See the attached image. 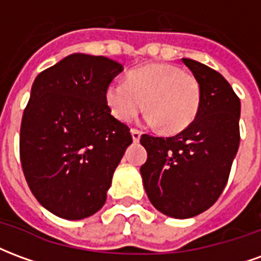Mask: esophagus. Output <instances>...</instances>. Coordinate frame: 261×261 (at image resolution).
<instances>
[{
	"label": "esophagus",
	"instance_id": "esophagus-1",
	"mask_svg": "<svg viewBox=\"0 0 261 261\" xmlns=\"http://www.w3.org/2000/svg\"><path fill=\"white\" fill-rule=\"evenodd\" d=\"M131 137H133V141L138 142L141 138V133L138 130H131Z\"/></svg>",
	"mask_w": 261,
	"mask_h": 261
}]
</instances>
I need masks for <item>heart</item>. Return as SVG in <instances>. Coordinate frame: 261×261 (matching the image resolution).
Instances as JSON below:
<instances>
[{"label": "heart", "instance_id": "1", "mask_svg": "<svg viewBox=\"0 0 261 261\" xmlns=\"http://www.w3.org/2000/svg\"><path fill=\"white\" fill-rule=\"evenodd\" d=\"M110 113L121 123L147 108L144 117L151 127H164L169 134L185 131L196 120L201 105V88L193 74L170 64H148L112 81L105 91Z\"/></svg>", "mask_w": 261, "mask_h": 261}]
</instances>
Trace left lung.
<instances>
[{
	"label": "left lung",
	"mask_w": 261,
	"mask_h": 261,
	"mask_svg": "<svg viewBox=\"0 0 261 261\" xmlns=\"http://www.w3.org/2000/svg\"><path fill=\"white\" fill-rule=\"evenodd\" d=\"M181 61L201 88L198 114L175 137L144 134L140 142L148 158L140 172L153 207L186 219L208 210L226 186L241 141V100L219 72L194 60Z\"/></svg>",
	"instance_id": "left-lung-1"
}]
</instances>
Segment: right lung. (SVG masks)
Listing matches in <instances>:
<instances>
[{
    "label": "right lung",
    "instance_id": "right-lung-1",
    "mask_svg": "<svg viewBox=\"0 0 261 261\" xmlns=\"http://www.w3.org/2000/svg\"><path fill=\"white\" fill-rule=\"evenodd\" d=\"M123 65L74 53L37 75L20 124V162L33 196L60 218L84 219L106 202L130 147V128L110 114L105 91Z\"/></svg>",
    "mask_w": 261,
    "mask_h": 261
}]
</instances>
